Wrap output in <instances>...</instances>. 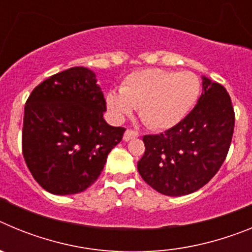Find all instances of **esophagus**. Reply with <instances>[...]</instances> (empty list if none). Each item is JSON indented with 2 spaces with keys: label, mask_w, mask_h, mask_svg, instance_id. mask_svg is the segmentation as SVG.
Instances as JSON below:
<instances>
[{
  "label": "esophagus",
  "mask_w": 252,
  "mask_h": 252,
  "mask_svg": "<svg viewBox=\"0 0 252 252\" xmlns=\"http://www.w3.org/2000/svg\"><path fill=\"white\" fill-rule=\"evenodd\" d=\"M136 137H139V132H136V131L133 130H126L124 133V141H130V140L132 139H136Z\"/></svg>",
  "instance_id": "obj_1"
}]
</instances>
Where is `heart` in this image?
Listing matches in <instances>:
<instances>
[{
    "label": "heart",
    "mask_w": 252,
    "mask_h": 252,
    "mask_svg": "<svg viewBox=\"0 0 252 252\" xmlns=\"http://www.w3.org/2000/svg\"><path fill=\"white\" fill-rule=\"evenodd\" d=\"M199 93L201 82L194 73L145 69L125 78L120 93H108L107 106L117 120L139 108L140 117L149 127L166 130L192 111Z\"/></svg>",
    "instance_id": "1"
}]
</instances>
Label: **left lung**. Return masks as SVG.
Masks as SVG:
<instances>
[{
  "label": "left lung",
  "instance_id": "obj_1",
  "mask_svg": "<svg viewBox=\"0 0 252 252\" xmlns=\"http://www.w3.org/2000/svg\"><path fill=\"white\" fill-rule=\"evenodd\" d=\"M197 104L178 125L159 135H145V154L137 170L164 195L180 197L206 186L227 157L235 112L226 88L206 77Z\"/></svg>",
  "mask_w": 252,
  "mask_h": 252
}]
</instances>
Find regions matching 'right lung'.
<instances>
[{"label": "right lung", "mask_w": 252, "mask_h": 252, "mask_svg": "<svg viewBox=\"0 0 252 252\" xmlns=\"http://www.w3.org/2000/svg\"><path fill=\"white\" fill-rule=\"evenodd\" d=\"M106 99L84 66L57 73L35 87L24 112L22 155L49 193L75 194L98 179L125 128L103 119Z\"/></svg>", "instance_id": "add662e5"}]
</instances>
